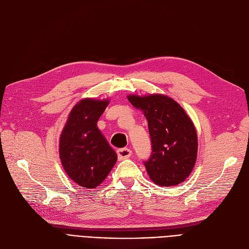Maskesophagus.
<instances>
[{"instance_id":"1","label":"esophagus","mask_w":249,"mask_h":249,"mask_svg":"<svg viewBox=\"0 0 249 249\" xmlns=\"http://www.w3.org/2000/svg\"><path fill=\"white\" fill-rule=\"evenodd\" d=\"M132 155V150L130 148H119L117 150V156L119 160H124L130 158Z\"/></svg>"}]
</instances>
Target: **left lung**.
Listing matches in <instances>:
<instances>
[{
    "instance_id": "1",
    "label": "left lung",
    "mask_w": 249,
    "mask_h": 249,
    "mask_svg": "<svg viewBox=\"0 0 249 249\" xmlns=\"http://www.w3.org/2000/svg\"><path fill=\"white\" fill-rule=\"evenodd\" d=\"M148 123L153 152L144 162L149 178L159 186H176L190 176L197 158V133L182 106L171 97L155 93L127 95Z\"/></svg>"
}]
</instances>
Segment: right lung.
<instances>
[{
    "label": "right lung",
    "instance_id": "1",
    "mask_svg": "<svg viewBox=\"0 0 249 249\" xmlns=\"http://www.w3.org/2000/svg\"><path fill=\"white\" fill-rule=\"evenodd\" d=\"M109 99L81 100L72 107L60 135L59 157L66 175L86 189H94L108 177L117 155L97 127Z\"/></svg>",
    "mask_w": 249,
    "mask_h": 249
}]
</instances>
